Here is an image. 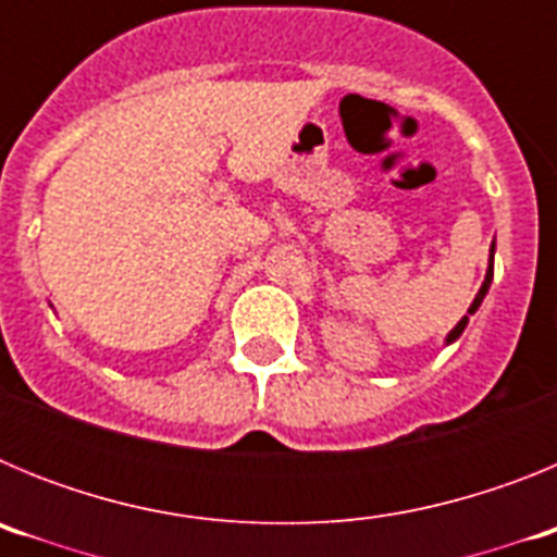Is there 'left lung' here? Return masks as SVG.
<instances>
[{
	"label": "left lung",
	"mask_w": 557,
	"mask_h": 557,
	"mask_svg": "<svg viewBox=\"0 0 557 557\" xmlns=\"http://www.w3.org/2000/svg\"><path fill=\"white\" fill-rule=\"evenodd\" d=\"M491 278H494V245H491V268H488V273H485V282H482V287H480V293H476L474 304H471L469 314H474L476 307H480V304H482V298H485V293H488V287H491ZM466 323H469V318H462V321L457 323L455 329H451V332H449V343H451V339L460 337L462 329H466Z\"/></svg>",
	"instance_id": "1"
}]
</instances>
